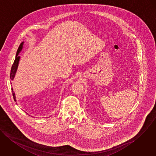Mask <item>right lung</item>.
Returning a JSON list of instances; mask_svg holds the SVG:
<instances>
[{
	"label": "right lung",
	"instance_id": "obj_1",
	"mask_svg": "<svg viewBox=\"0 0 156 156\" xmlns=\"http://www.w3.org/2000/svg\"><path fill=\"white\" fill-rule=\"evenodd\" d=\"M23 43H21L19 46V48L17 50V51H16V57H15V59L14 60V62L12 65V68H11V73H10V78H11V80H13V79L15 77V75L16 73V70H17V68H18V63H19V60H20V57L18 56V54L21 51V50H22L23 48ZM12 84V83H11ZM12 95H13V99H14V101H16V97H15V93L13 92V88H12Z\"/></svg>",
	"mask_w": 156,
	"mask_h": 156
}]
</instances>
